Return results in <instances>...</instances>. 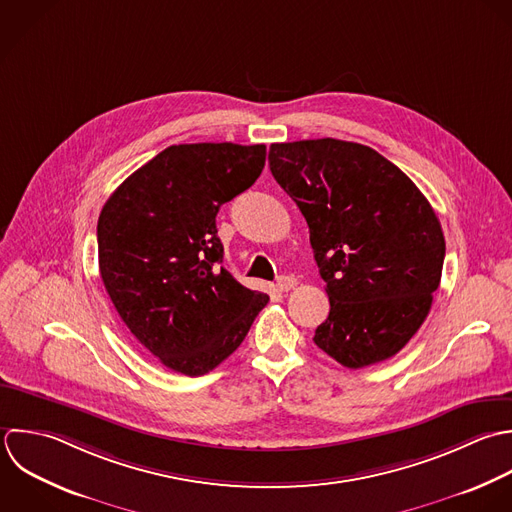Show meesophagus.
Returning a JSON list of instances; mask_svg holds the SVG:
<instances>
[{
    "label": "esophagus",
    "mask_w": 512,
    "mask_h": 512,
    "mask_svg": "<svg viewBox=\"0 0 512 512\" xmlns=\"http://www.w3.org/2000/svg\"><path fill=\"white\" fill-rule=\"evenodd\" d=\"M277 287H279V291H291V289H295L297 287V279L293 277V275H281L279 279H277Z\"/></svg>",
    "instance_id": "34e87169"
}]
</instances>
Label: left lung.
Masks as SVG:
<instances>
[{"instance_id": "obj_1", "label": "left lung", "mask_w": 512, "mask_h": 512, "mask_svg": "<svg viewBox=\"0 0 512 512\" xmlns=\"http://www.w3.org/2000/svg\"><path fill=\"white\" fill-rule=\"evenodd\" d=\"M269 167L297 203L331 311L315 345L349 369L397 355L439 289L445 235L427 197L375 149L341 139L273 143Z\"/></svg>"}]
</instances>
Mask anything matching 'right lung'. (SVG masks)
Listing matches in <instances>:
<instances>
[{"mask_svg": "<svg viewBox=\"0 0 512 512\" xmlns=\"http://www.w3.org/2000/svg\"><path fill=\"white\" fill-rule=\"evenodd\" d=\"M265 145H171L131 173L97 221L103 285L135 339L167 369L199 377L245 339L269 297L219 267V207L249 189Z\"/></svg>", "mask_w": 512, "mask_h": 512, "instance_id": "right-lung-1", "label": "right lung"}]
</instances>
